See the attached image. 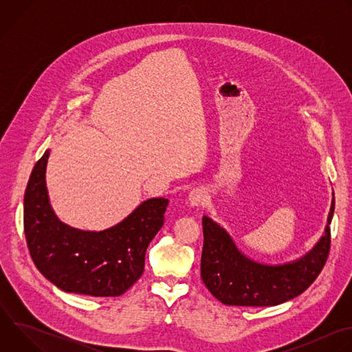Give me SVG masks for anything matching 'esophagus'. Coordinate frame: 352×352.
Wrapping results in <instances>:
<instances>
[{
	"instance_id": "1",
	"label": "esophagus",
	"mask_w": 352,
	"mask_h": 352,
	"mask_svg": "<svg viewBox=\"0 0 352 352\" xmlns=\"http://www.w3.org/2000/svg\"><path fill=\"white\" fill-rule=\"evenodd\" d=\"M188 204L190 208H200L209 204V195L202 188H195L189 192L188 196Z\"/></svg>"
}]
</instances>
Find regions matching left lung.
I'll list each match as a JSON object with an SVG mask.
<instances>
[{
  "instance_id": "left-lung-1",
  "label": "left lung",
  "mask_w": 352,
  "mask_h": 352,
  "mask_svg": "<svg viewBox=\"0 0 352 352\" xmlns=\"http://www.w3.org/2000/svg\"><path fill=\"white\" fill-rule=\"evenodd\" d=\"M323 235L296 259L267 265L245 255L228 231L204 216V250L200 277L224 305L276 307L302 294L322 272L330 249L334 192Z\"/></svg>"
}]
</instances>
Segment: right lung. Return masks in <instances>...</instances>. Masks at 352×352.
<instances>
[{
    "label": "right lung",
    "mask_w": 352,
    "mask_h": 352,
    "mask_svg": "<svg viewBox=\"0 0 352 352\" xmlns=\"http://www.w3.org/2000/svg\"><path fill=\"white\" fill-rule=\"evenodd\" d=\"M47 148L36 163L23 200V224L38 272L65 292L118 296L143 274L148 243L164 224L168 199L152 197L116 226L89 231L61 221L50 204Z\"/></svg>",
    "instance_id": "1"
}]
</instances>
